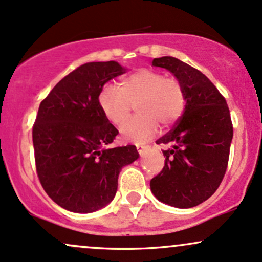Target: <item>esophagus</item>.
Listing matches in <instances>:
<instances>
[{"mask_svg": "<svg viewBox=\"0 0 262 262\" xmlns=\"http://www.w3.org/2000/svg\"><path fill=\"white\" fill-rule=\"evenodd\" d=\"M135 146H137V150H138V152H139L140 155H143V154H144V150H145L146 146L144 145V144H140V143L135 144Z\"/></svg>", "mask_w": 262, "mask_h": 262, "instance_id": "esophagus-1", "label": "esophagus"}]
</instances>
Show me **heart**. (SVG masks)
<instances>
[{
  "mask_svg": "<svg viewBox=\"0 0 262 262\" xmlns=\"http://www.w3.org/2000/svg\"><path fill=\"white\" fill-rule=\"evenodd\" d=\"M186 91L177 77L165 76L160 71L140 69L125 76L118 87L107 85L98 96L102 113L112 124L127 119L133 104L138 114L121 128L125 140L143 141L158 129L175 123L186 107Z\"/></svg>",
  "mask_w": 262,
  "mask_h": 262,
  "instance_id": "1",
  "label": "heart"
}]
</instances>
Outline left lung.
Masks as SVG:
<instances>
[{
	"instance_id": "left-lung-1",
	"label": "left lung",
	"mask_w": 262,
	"mask_h": 262,
	"mask_svg": "<svg viewBox=\"0 0 262 262\" xmlns=\"http://www.w3.org/2000/svg\"><path fill=\"white\" fill-rule=\"evenodd\" d=\"M182 82L186 107L156 144H167L165 166L150 181L154 196L176 208L204 202L221 185L229 160L233 124L227 101L206 75L172 56L152 60Z\"/></svg>"
}]
</instances>
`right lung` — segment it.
Listing matches in <instances>:
<instances>
[{
    "label": "right lung",
    "mask_w": 262,
    "mask_h": 262,
    "mask_svg": "<svg viewBox=\"0 0 262 262\" xmlns=\"http://www.w3.org/2000/svg\"><path fill=\"white\" fill-rule=\"evenodd\" d=\"M116 61L87 62L56 83L41 101L33 125L37 173L56 204L91 213L116 196L122 167L139 158L134 145L104 148L118 134L102 113L104 83L124 74Z\"/></svg>",
    "instance_id": "add662e5"
}]
</instances>
